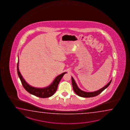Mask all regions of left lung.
I'll return each mask as SVG.
<instances>
[{
	"mask_svg": "<svg viewBox=\"0 0 130 130\" xmlns=\"http://www.w3.org/2000/svg\"><path fill=\"white\" fill-rule=\"evenodd\" d=\"M71 79H72L73 88V90L74 91V92L78 96L82 97H86V98L94 97V96H95L97 95H99L100 93H101L104 90H105L106 88L108 87V86L110 85V84L111 80H112V79H111L110 81L108 82V84L106 85L105 86H104L102 88L99 89L98 90L93 91V92H86V91H85L80 90L78 87L76 82L75 81V79H74L72 76H71Z\"/></svg>",
	"mask_w": 130,
	"mask_h": 130,
	"instance_id": "8db88e82",
	"label": "left lung"
}]
</instances>
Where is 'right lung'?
Returning a JSON list of instances; mask_svg holds the SVG:
<instances>
[{"mask_svg": "<svg viewBox=\"0 0 130 130\" xmlns=\"http://www.w3.org/2000/svg\"><path fill=\"white\" fill-rule=\"evenodd\" d=\"M18 62L17 64V72L19 77L20 78L22 85L24 89L32 95H34L36 96L45 98L47 97H51L56 92L58 86L59 82L62 79L64 75L67 72H64L60 75H58L57 76L55 77V79L53 80L52 83L48 86L44 88H37L30 86L27 82L20 72L19 68V59L18 56Z\"/></svg>", "mask_w": 130, "mask_h": 130, "instance_id": "1", "label": "right lung"}]
</instances>
